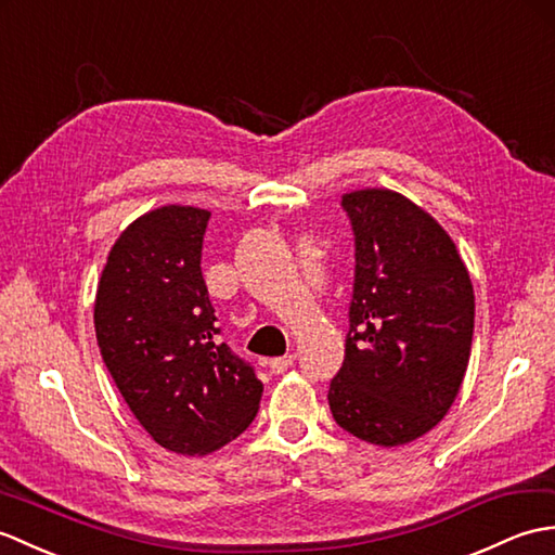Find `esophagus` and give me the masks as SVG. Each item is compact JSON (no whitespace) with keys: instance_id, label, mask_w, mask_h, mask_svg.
<instances>
[{"instance_id":"esophagus-1","label":"esophagus","mask_w":555,"mask_h":555,"mask_svg":"<svg viewBox=\"0 0 555 555\" xmlns=\"http://www.w3.org/2000/svg\"><path fill=\"white\" fill-rule=\"evenodd\" d=\"M292 365H294V356H292V353H285V356H280V359H270V361H268V367H270V371H273L275 375L285 373L287 367H292Z\"/></svg>"}]
</instances>
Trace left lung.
Instances as JSON below:
<instances>
[{
    "instance_id": "left-lung-1",
    "label": "left lung",
    "mask_w": 555,
    "mask_h": 555,
    "mask_svg": "<svg viewBox=\"0 0 555 555\" xmlns=\"http://www.w3.org/2000/svg\"><path fill=\"white\" fill-rule=\"evenodd\" d=\"M356 237L347 356L330 382L341 429L375 447L427 435L459 397L470 361L475 292L449 232L385 188L341 196Z\"/></svg>"
}]
</instances>
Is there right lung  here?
<instances>
[{"mask_svg":"<svg viewBox=\"0 0 555 555\" xmlns=\"http://www.w3.org/2000/svg\"><path fill=\"white\" fill-rule=\"evenodd\" d=\"M211 211L168 204L111 246L94 297V332L118 391L158 447L214 453L256 417L263 385L218 341L202 275Z\"/></svg>","mask_w":555,"mask_h":555,"instance_id":"right-lung-1","label":"right lung"}]
</instances>
